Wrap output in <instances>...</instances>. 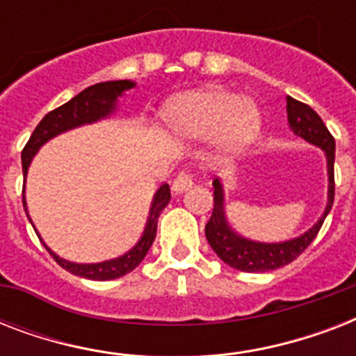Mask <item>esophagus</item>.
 Returning <instances> with one entry per match:
<instances>
[{
    "instance_id": "34e87169",
    "label": "esophagus",
    "mask_w": 356,
    "mask_h": 356,
    "mask_svg": "<svg viewBox=\"0 0 356 356\" xmlns=\"http://www.w3.org/2000/svg\"><path fill=\"white\" fill-rule=\"evenodd\" d=\"M192 184H194V173L181 172L177 177L173 179L172 190L175 192V194H179V192H184V190H188Z\"/></svg>"
}]
</instances>
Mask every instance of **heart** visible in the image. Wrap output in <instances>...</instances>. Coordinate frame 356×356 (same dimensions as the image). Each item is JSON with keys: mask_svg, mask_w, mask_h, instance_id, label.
Returning a JSON list of instances; mask_svg holds the SVG:
<instances>
[{"mask_svg": "<svg viewBox=\"0 0 356 356\" xmlns=\"http://www.w3.org/2000/svg\"><path fill=\"white\" fill-rule=\"evenodd\" d=\"M168 118L188 136L220 133L223 145L238 149L253 138L259 129V113L249 102H240L227 90H203L184 96L170 107Z\"/></svg>", "mask_w": 356, "mask_h": 356, "instance_id": "b5f03b06", "label": "heart"}]
</instances>
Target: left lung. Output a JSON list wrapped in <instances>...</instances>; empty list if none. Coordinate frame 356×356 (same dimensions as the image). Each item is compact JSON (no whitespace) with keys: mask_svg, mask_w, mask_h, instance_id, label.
Wrapping results in <instances>:
<instances>
[{"mask_svg":"<svg viewBox=\"0 0 356 356\" xmlns=\"http://www.w3.org/2000/svg\"><path fill=\"white\" fill-rule=\"evenodd\" d=\"M286 113L288 123L293 133L310 144L320 145L321 149L325 151L327 172H329V203H327V209L323 216L320 218V222L299 238L281 243L251 242V240L234 234L233 229L225 222L222 184L218 179H214V209H212L211 220L205 225V236L218 257L234 270L254 273V271L277 270L281 266L290 264L309 248L316 234L320 233L321 225L325 222L332 201H334V136L329 133V129L325 127V123L318 116L314 108H310L309 105L290 96L286 97Z\"/></svg>","mask_w":356,"mask_h":356,"instance_id":"1","label":"left lung"}]
</instances>
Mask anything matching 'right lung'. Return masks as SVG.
Segmentation results:
<instances>
[{
  "mask_svg": "<svg viewBox=\"0 0 356 356\" xmlns=\"http://www.w3.org/2000/svg\"><path fill=\"white\" fill-rule=\"evenodd\" d=\"M134 83L131 81H107V83H97L94 86H88L83 92H79L74 99H70L68 103H64L60 107H57L51 113H47L40 123L36 125L31 138L27 140L24 151H22V168H24V175L27 173V168L31 164V159L35 155L38 147L49 138H53L55 134L74 129L83 123L96 122L99 118H105L114 111V103L116 97L122 96L123 90L133 88ZM170 186L162 184L159 192L153 197V205H151L149 218H147V225L145 231L140 238V242L134 245L129 253L118 259L107 260V262H99V264H74L68 260L60 259L57 254L49 251L55 262L60 268H64L74 275L85 277V279H92V281H111V279H118V277L125 275L129 271H133L136 266L144 260V257L149 251L151 243L155 240L156 234V222L161 212L164 211V207L170 203ZM22 201L25 205V197L22 195ZM25 209V207H24ZM27 212V209H25ZM46 245V243H44Z\"/></svg>",
  "mask_w": 356,
  "mask_h": 356,
  "instance_id": "obj_1",
  "label": "right lung"
}]
</instances>
